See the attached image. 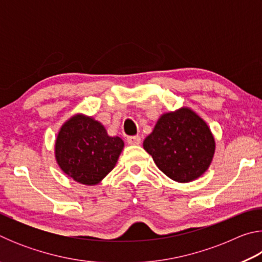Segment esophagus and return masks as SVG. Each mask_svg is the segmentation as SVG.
Segmentation results:
<instances>
[{
    "label": "esophagus",
    "instance_id": "esophagus-1",
    "mask_svg": "<svg viewBox=\"0 0 262 262\" xmlns=\"http://www.w3.org/2000/svg\"><path fill=\"white\" fill-rule=\"evenodd\" d=\"M127 142H128V144H130V145L140 144V143H141V137H140L139 135L128 136V137H127Z\"/></svg>",
    "mask_w": 262,
    "mask_h": 262
}]
</instances>
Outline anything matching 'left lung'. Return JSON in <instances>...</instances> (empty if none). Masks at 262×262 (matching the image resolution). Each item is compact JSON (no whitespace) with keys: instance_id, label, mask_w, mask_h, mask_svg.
<instances>
[{"instance_id":"8db88e82","label":"left lung","mask_w":262,"mask_h":262,"mask_svg":"<svg viewBox=\"0 0 262 262\" xmlns=\"http://www.w3.org/2000/svg\"><path fill=\"white\" fill-rule=\"evenodd\" d=\"M159 170L178 183H189L208 170L215 140L207 123L188 107L163 114L143 142Z\"/></svg>"}]
</instances>
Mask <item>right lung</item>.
<instances>
[{"label":"right lung","mask_w":262,"mask_h":262,"mask_svg":"<svg viewBox=\"0 0 262 262\" xmlns=\"http://www.w3.org/2000/svg\"><path fill=\"white\" fill-rule=\"evenodd\" d=\"M119 136H108L99 121L76 114L62 125L55 158L62 171L83 185H97L113 170L123 149Z\"/></svg>","instance_id":"obj_1"}]
</instances>
